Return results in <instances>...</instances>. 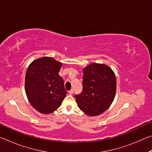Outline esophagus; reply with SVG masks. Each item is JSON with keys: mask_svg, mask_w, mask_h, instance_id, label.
<instances>
[{"mask_svg": "<svg viewBox=\"0 0 152 152\" xmlns=\"http://www.w3.org/2000/svg\"><path fill=\"white\" fill-rule=\"evenodd\" d=\"M68 93H69V94H72L74 93V90L73 89L70 90V91L68 92Z\"/></svg>", "mask_w": 152, "mask_h": 152, "instance_id": "obj_1", "label": "esophagus"}]
</instances>
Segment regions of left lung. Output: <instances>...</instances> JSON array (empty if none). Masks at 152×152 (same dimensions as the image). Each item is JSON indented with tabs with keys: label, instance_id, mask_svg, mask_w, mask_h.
I'll list each match as a JSON object with an SVG mask.
<instances>
[{
	"label": "left lung",
	"instance_id": "1",
	"mask_svg": "<svg viewBox=\"0 0 152 152\" xmlns=\"http://www.w3.org/2000/svg\"><path fill=\"white\" fill-rule=\"evenodd\" d=\"M83 88L76 95V102L82 111L94 117L109 109L115 99L116 76L109 66L92 63L83 68Z\"/></svg>",
	"mask_w": 152,
	"mask_h": 152
}]
</instances>
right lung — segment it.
<instances>
[{
    "label": "right lung",
    "instance_id": "add662e5",
    "mask_svg": "<svg viewBox=\"0 0 152 152\" xmlns=\"http://www.w3.org/2000/svg\"><path fill=\"white\" fill-rule=\"evenodd\" d=\"M62 64L51 57L33 61L25 75V89L30 104L43 114H50L60 107L67 91L59 75Z\"/></svg>",
    "mask_w": 152,
    "mask_h": 152
}]
</instances>
